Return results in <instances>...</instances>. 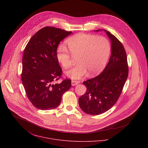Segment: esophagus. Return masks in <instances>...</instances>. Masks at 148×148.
I'll list each match as a JSON object with an SVG mask.
<instances>
[{
    "mask_svg": "<svg viewBox=\"0 0 148 148\" xmlns=\"http://www.w3.org/2000/svg\"><path fill=\"white\" fill-rule=\"evenodd\" d=\"M79 82H77V81H75V80H72V82H71V84L72 86H75V85H76L78 84H79Z\"/></svg>",
    "mask_w": 148,
    "mask_h": 148,
    "instance_id": "obj_1",
    "label": "esophagus"
}]
</instances>
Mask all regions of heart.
I'll return each instance as SVG.
<instances>
[{
  "label": "heart",
  "instance_id": "heart-1",
  "mask_svg": "<svg viewBox=\"0 0 148 148\" xmlns=\"http://www.w3.org/2000/svg\"><path fill=\"white\" fill-rule=\"evenodd\" d=\"M68 49L61 46L56 53L58 62L64 68H70L73 58H77L79 64L66 72V75L72 79H79L87 72L89 75L100 73L105 67L110 55L111 46L104 37L78 34L66 40Z\"/></svg>",
  "mask_w": 148,
  "mask_h": 148
}]
</instances>
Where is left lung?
<instances>
[{
	"instance_id": "8db88e82",
	"label": "left lung",
	"mask_w": 148,
	"mask_h": 148,
	"mask_svg": "<svg viewBox=\"0 0 148 148\" xmlns=\"http://www.w3.org/2000/svg\"><path fill=\"white\" fill-rule=\"evenodd\" d=\"M104 31L111 42V56L104 71L97 76L83 82L86 91L79 99L80 108L91 115L102 114L119 99L128 75L127 54L122 43L113 35Z\"/></svg>"
}]
</instances>
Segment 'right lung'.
I'll return each instance as SVG.
<instances>
[{
  "instance_id": "obj_1",
  "label": "right lung",
  "mask_w": 148,
  "mask_h": 148,
  "mask_svg": "<svg viewBox=\"0 0 148 148\" xmlns=\"http://www.w3.org/2000/svg\"><path fill=\"white\" fill-rule=\"evenodd\" d=\"M71 34L60 28L45 27L31 38L25 48L21 81L28 99L39 109L58 107L63 95L71 86L69 79L53 84L62 73L56 58L58 45Z\"/></svg>"
}]
</instances>
